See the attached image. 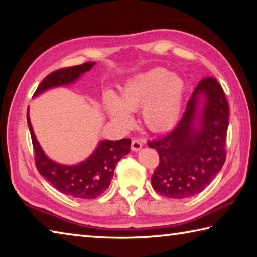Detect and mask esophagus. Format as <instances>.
I'll return each instance as SVG.
<instances>
[{
	"instance_id": "esophagus-1",
	"label": "esophagus",
	"mask_w": 257,
	"mask_h": 257,
	"mask_svg": "<svg viewBox=\"0 0 257 257\" xmlns=\"http://www.w3.org/2000/svg\"><path fill=\"white\" fill-rule=\"evenodd\" d=\"M143 147V143L139 141V139H133L132 142V150L134 152H137L139 151Z\"/></svg>"
}]
</instances>
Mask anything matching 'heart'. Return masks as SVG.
Returning <instances> with one entry per match:
<instances>
[{
    "label": "heart",
    "mask_w": 257,
    "mask_h": 257,
    "mask_svg": "<svg viewBox=\"0 0 257 257\" xmlns=\"http://www.w3.org/2000/svg\"><path fill=\"white\" fill-rule=\"evenodd\" d=\"M185 93L186 84L180 76L167 69L154 68L129 78L119 97L107 92L104 104L111 119L121 128L132 127V113L142 107V120L146 127L162 133L179 121Z\"/></svg>",
    "instance_id": "b5f03b06"
}]
</instances>
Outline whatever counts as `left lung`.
Here are the masks:
<instances>
[{
  "label": "left lung",
  "instance_id": "obj_1",
  "mask_svg": "<svg viewBox=\"0 0 257 257\" xmlns=\"http://www.w3.org/2000/svg\"><path fill=\"white\" fill-rule=\"evenodd\" d=\"M228 124L222 87L214 78H205L195 88L177 127L149 142L160 156L151 179L153 188L173 199L193 197L205 189L223 167Z\"/></svg>",
  "mask_w": 257,
  "mask_h": 257
}]
</instances>
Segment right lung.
<instances>
[{
    "instance_id": "add662e5",
    "label": "right lung",
    "mask_w": 257,
    "mask_h": 257,
    "mask_svg": "<svg viewBox=\"0 0 257 257\" xmlns=\"http://www.w3.org/2000/svg\"><path fill=\"white\" fill-rule=\"evenodd\" d=\"M95 62H87L54 71L45 77L37 87L34 97L40 96L47 90L72 85L95 66ZM27 123L32 135L35 151V162L38 172L60 193L75 198L93 199L105 191L111 184L114 169L119 161L130 151L132 141L128 138L119 141L102 139L88 158L76 164H62L50 159L42 149L35 136L27 111Z\"/></svg>"
}]
</instances>
